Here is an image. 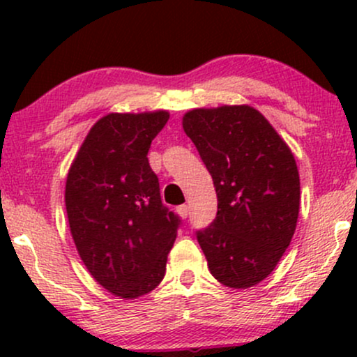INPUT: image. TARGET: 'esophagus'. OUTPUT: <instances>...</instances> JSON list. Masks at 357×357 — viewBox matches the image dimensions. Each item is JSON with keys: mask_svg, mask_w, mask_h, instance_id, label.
Masks as SVG:
<instances>
[{"mask_svg": "<svg viewBox=\"0 0 357 357\" xmlns=\"http://www.w3.org/2000/svg\"><path fill=\"white\" fill-rule=\"evenodd\" d=\"M178 215L181 216V218H188V216H190V206H188V204H181V206H178Z\"/></svg>", "mask_w": 357, "mask_h": 357, "instance_id": "esophagus-1", "label": "esophagus"}]
</instances>
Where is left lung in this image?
Masks as SVG:
<instances>
[{"label": "left lung", "mask_w": 357, "mask_h": 357, "mask_svg": "<svg viewBox=\"0 0 357 357\" xmlns=\"http://www.w3.org/2000/svg\"><path fill=\"white\" fill-rule=\"evenodd\" d=\"M183 129L210 171L218 213L196 231L211 275L230 289L267 278L292 241L301 206L296 158L250 105L192 109Z\"/></svg>", "instance_id": "8db88e82"}]
</instances>
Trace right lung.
<instances>
[{"mask_svg":"<svg viewBox=\"0 0 357 357\" xmlns=\"http://www.w3.org/2000/svg\"><path fill=\"white\" fill-rule=\"evenodd\" d=\"M169 112L107 114L68 169L65 206L77 252L114 296L137 298L161 284L179 218L161 202L147 153Z\"/></svg>","mask_w":357,"mask_h":357,"instance_id":"obj_1","label":"right lung"}]
</instances>
